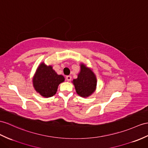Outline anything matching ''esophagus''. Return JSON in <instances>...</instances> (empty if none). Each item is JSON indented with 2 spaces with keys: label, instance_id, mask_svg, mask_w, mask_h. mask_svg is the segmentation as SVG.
Segmentation results:
<instances>
[{
  "label": "esophagus",
  "instance_id": "1",
  "mask_svg": "<svg viewBox=\"0 0 148 148\" xmlns=\"http://www.w3.org/2000/svg\"><path fill=\"white\" fill-rule=\"evenodd\" d=\"M66 79L67 81L69 82V81H70L71 80V77L70 76V75H68V76L66 77Z\"/></svg>",
  "mask_w": 148,
  "mask_h": 148
}]
</instances>
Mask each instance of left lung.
<instances>
[{"instance_id": "left-lung-1", "label": "left lung", "mask_w": 148, "mask_h": 148, "mask_svg": "<svg viewBox=\"0 0 148 148\" xmlns=\"http://www.w3.org/2000/svg\"><path fill=\"white\" fill-rule=\"evenodd\" d=\"M73 84L78 95L88 97L95 92L97 86V78L91 69L84 64H80V71L77 79H74Z\"/></svg>"}]
</instances>
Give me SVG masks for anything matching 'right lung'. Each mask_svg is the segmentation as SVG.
I'll return each mask as SVG.
<instances>
[{
    "label": "right lung",
    "mask_w": 148,
    "mask_h": 148,
    "mask_svg": "<svg viewBox=\"0 0 148 148\" xmlns=\"http://www.w3.org/2000/svg\"><path fill=\"white\" fill-rule=\"evenodd\" d=\"M64 81L62 75H58L52 66H47L44 62L38 67L32 79L35 90L44 97H50L55 94L58 86Z\"/></svg>",
    "instance_id": "add662e5"
}]
</instances>
